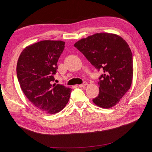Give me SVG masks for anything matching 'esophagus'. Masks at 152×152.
I'll use <instances>...</instances> for the list:
<instances>
[{
  "instance_id": "obj_1",
  "label": "esophagus",
  "mask_w": 152,
  "mask_h": 152,
  "mask_svg": "<svg viewBox=\"0 0 152 152\" xmlns=\"http://www.w3.org/2000/svg\"><path fill=\"white\" fill-rule=\"evenodd\" d=\"M87 82L84 81V82L83 83V84H80V85H79V87H84L86 86V85H87Z\"/></svg>"
}]
</instances>
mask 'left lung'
I'll return each instance as SVG.
<instances>
[{"label":"left lung","instance_id":"1","mask_svg":"<svg viewBox=\"0 0 152 152\" xmlns=\"http://www.w3.org/2000/svg\"><path fill=\"white\" fill-rule=\"evenodd\" d=\"M98 71L99 94L92 100L97 106L110 108L115 106L131 86L133 61L129 45L119 36L96 33L81 39L74 44Z\"/></svg>","mask_w":152,"mask_h":152}]
</instances>
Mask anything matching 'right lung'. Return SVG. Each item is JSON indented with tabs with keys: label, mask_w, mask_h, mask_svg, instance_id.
Listing matches in <instances>:
<instances>
[{
	"label": "right lung",
	"mask_w": 152,
	"mask_h": 152,
	"mask_svg": "<svg viewBox=\"0 0 152 152\" xmlns=\"http://www.w3.org/2000/svg\"><path fill=\"white\" fill-rule=\"evenodd\" d=\"M65 44L50 40L34 43L26 47L18 60L17 74L23 92L32 104L45 113H58L69 99L71 89L52 84Z\"/></svg>",
	"instance_id": "right-lung-1"
}]
</instances>
